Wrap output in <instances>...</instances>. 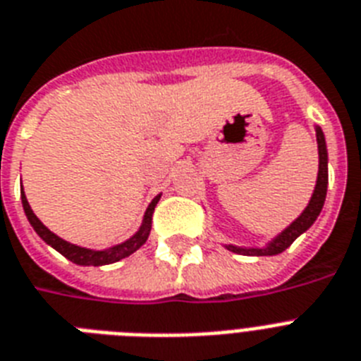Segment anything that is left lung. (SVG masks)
<instances>
[{
	"mask_svg": "<svg viewBox=\"0 0 361 361\" xmlns=\"http://www.w3.org/2000/svg\"><path fill=\"white\" fill-rule=\"evenodd\" d=\"M317 133V148H319V174H317V183H315V190H313L312 200L306 206V209L300 213L297 221H293L286 230L272 239L267 247L263 248H243V247H233V245H226L228 250L235 252V254H245V256H276L280 252L286 250L287 247H291L293 241L297 239L300 233L312 226L313 222L317 221L319 213L324 206V198H326V187H328V152H326V142H324V133L321 128H315Z\"/></svg>",
	"mask_w": 361,
	"mask_h": 361,
	"instance_id": "1",
	"label": "left lung"
}]
</instances>
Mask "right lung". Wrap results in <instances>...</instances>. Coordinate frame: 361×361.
Returning a JSON list of instances; mask_svg holds the SVG:
<instances>
[{
    "label": "right lung",
    "instance_id": "obj_1",
    "mask_svg": "<svg viewBox=\"0 0 361 361\" xmlns=\"http://www.w3.org/2000/svg\"><path fill=\"white\" fill-rule=\"evenodd\" d=\"M161 195H157L152 200V204L148 206L145 213V219H142V224H140L139 231L135 233L133 237H130L128 241L120 243L116 247H111V248H105V250H90V248H83V247H78V245H72V243L64 241L61 239L59 235H55L54 231H49L48 228L44 226L42 222L38 221L37 215L33 213L31 206H29L27 198L23 195V189H22V206L23 211H25V215H27V221L31 222V226L35 228L38 235L42 241H46L49 247H54L59 254H63L66 259H70L72 263L75 265H92V267H99V265H109V263L114 262H120V259H124L128 257L130 254H133L135 250H139L142 245L146 243L148 235H150V230H152V215H154V209L157 206V202H159Z\"/></svg>",
    "mask_w": 361,
    "mask_h": 361
}]
</instances>
